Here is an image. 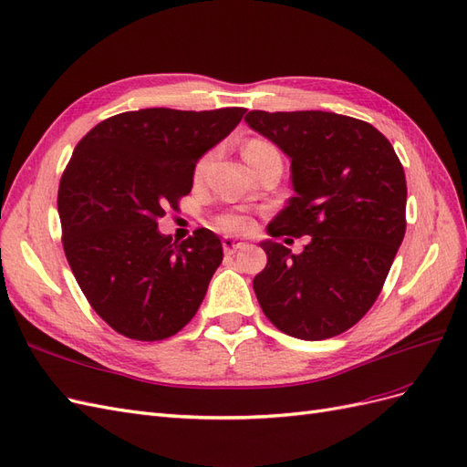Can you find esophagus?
<instances>
[{
  "label": "esophagus",
  "instance_id": "esophagus-1",
  "mask_svg": "<svg viewBox=\"0 0 467 467\" xmlns=\"http://www.w3.org/2000/svg\"><path fill=\"white\" fill-rule=\"evenodd\" d=\"M222 247H223L225 253H234V251H237V249L245 247V244L239 242V239H235V237H223V239H222Z\"/></svg>",
  "mask_w": 467,
  "mask_h": 467
}]
</instances>
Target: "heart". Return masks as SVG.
Segmentation results:
<instances>
[{"mask_svg":"<svg viewBox=\"0 0 467 467\" xmlns=\"http://www.w3.org/2000/svg\"><path fill=\"white\" fill-rule=\"evenodd\" d=\"M266 148H271V146L261 142V140H251V142H249V144L245 146V150H244V155L253 153V151H259V150H266ZM204 167H206V160L201 161L199 171H202ZM218 225H220V230L225 232V234H245V232L251 230L253 223H251V220H249L247 216H244V214H225V216H222V218L218 220Z\"/></svg>","mask_w":467,"mask_h":467,"instance_id":"1","label":"heart"}]
</instances>
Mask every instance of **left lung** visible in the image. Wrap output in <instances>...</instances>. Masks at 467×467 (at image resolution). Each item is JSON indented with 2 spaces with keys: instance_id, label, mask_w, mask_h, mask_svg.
Segmentation results:
<instances>
[{
  "instance_id": "left-lung-1",
  "label": "left lung",
  "mask_w": 467,
  "mask_h": 467,
  "mask_svg": "<svg viewBox=\"0 0 467 467\" xmlns=\"http://www.w3.org/2000/svg\"><path fill=\"white\" fill-rule=\"evenodd\" d=\"M245 122L290 160L294 196L266 225L268 235H309L298 255L261 242L266 266L253 290L286 335H341L372 307L403 242V167L372 124L337 112L251 110Z\"/></svg>"
}]
</instances>
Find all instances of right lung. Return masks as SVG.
I'll return each instance as SVG.
<instances>
[{
	"mask_svg": "<svg viewBox=\"0 0 467 467\" xmlns=\"http://www.w3.org/2000/svg\"><path fill=\"white\" fill-rule=\"evenodd\" d=\"M245 109H140L97 124L76 146L58 189L64 251L79 288L112 329L161 341L194 317L222 263L206 228L171 242L158 228L192 189L194 167Z\"/></svg>",
	"mask_w": 467,
	"mask_h": 467,
	"instance_id": "add662e5",
	"label": "right lung"
}]
</instances>
